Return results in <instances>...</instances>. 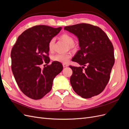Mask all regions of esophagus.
<instances>
[{"label":"esophagus","instance_id":"obj_1","mask_svg":"<svg viewBox=\"0 0 129 129\" xmlns=\"http://www.w3.org/2000/svg\"><path fill=\"white\" fill-rule=\"evenodd\" d=\"M62 65H63V67L64 68L67 67H68V64H66V63H63V64H62Z\"/></svg>","mask_w":129,"mask_h":129}]
</instances>
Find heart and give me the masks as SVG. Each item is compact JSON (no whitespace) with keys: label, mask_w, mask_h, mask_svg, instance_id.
Masks as SVG:
<instances>
[{"label":"heart","mask_w":129,"mask_h":129,"mask_svg":"<svg viewBox=\"0 0 129 129\" xmlns=\"http://www.w3.org/2000/svg\"><path fill=\"white\" fill-rule=\"evenodd\" d=\"M60 38L64 41L67 44H68L70 47H73L74 44V39L68 34H63L60 36ZM55 42V39L52 38L51 39L49 43H48V50L50 52L53 51V46ZM71 54L69 53H64V54H56L52 56V59L53 61L56 62H59L61 63H67L69 59L71 57Z\"/></svg>","instance_id":"obj_1"}]
</instances>
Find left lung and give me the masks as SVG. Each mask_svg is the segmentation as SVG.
<instances>
[{"mask_svg":"<svg viewBox=\"0 0 129 129\" xmlns=\"http://www.w3.org/2000/svg\"><path fill=\"white\" fill-rule=\"evenodd\" d=\"M64 29L77 37L80 47L72 61L82 67L69 66L73 70L70 82L74 91L83 98L99 94L109 81L115 62L112 42L103 30L92 24L80 23Z\"/></svg>","mask_w":129,"mask_h":129,"instance_id":"8db88e82","label":"left lung"}]
</instances>
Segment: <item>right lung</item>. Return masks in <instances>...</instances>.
<instances>
[{"label": "right lung", "mask_w": 129, "mask_h": 129, "mask_svg": "<svg viewBox=\"0 0 129 129\" xmlns=\"http://www.w3.org/2000/svg\"><path fill=\"white\" fill-rule=\"evenodd\" d=\"M61 29L45 25L33 26L20 35L12 48L13 74L21 91L31 99H42L49 92L53 79L63 69L62 64L56 61L40 68L43 61L50 62L48 43Z\"/></svg>", "instance_id": "add662e5"}]
</instances>
